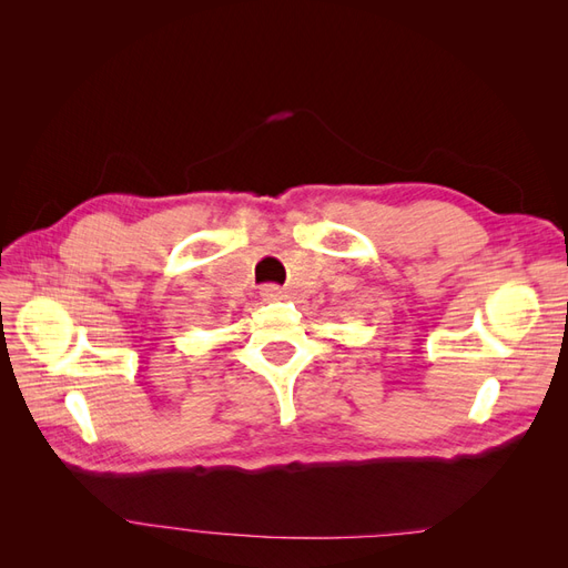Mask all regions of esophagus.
Wrapping results in <instances>:
<instances>
[{
    "instance_id": "34e87169",
    "label": "esophagus",
    "mask_w": 568,
    "mask_h": 568,
    "mask_svg": "<svg viewBox=\"0 0 568 568\" xmlns=\"http://www.w3.org/2000/svg\"><path fill=\"white\" fill-rule=\"evenodd\" d=\"M261 296H263V301H282L284 298V291L277 284H265L261 288Z\"/></svg>"
}]
</instances>
